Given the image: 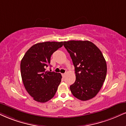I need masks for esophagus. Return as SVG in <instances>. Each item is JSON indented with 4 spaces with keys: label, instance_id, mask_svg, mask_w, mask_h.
<instances>
[{
    "label": "esophagus",
    "instance_id": "obj_1",
    "mask_svg": "<svg viewBox=\"0 0 126 126\" xmlns=\"http://www.w3.org/2000/svg\"><path fill=\"white\" fill-rule=\"evenodd\" d=\"M61 75H62V76H63V78H64L65 77L66 74H61Z\"/></svg>",
    "mask_w": 126,
    "mask_h": 126
}]
</instances>
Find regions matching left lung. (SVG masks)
<instances>
[{
	"mask_svg": "<svg viewBox=\"0 0 126 126\" xmlns=\"http://www.w3.org/2000/svg\"><path fill=\"white\" fill-rule=\"evenodd\" d=\"M75 67L76 80L70 86L73 95L82 101L94 97L106 79L107 65L100 49L89 41L63 42Z\"/></svg>",
	"mask_w": 126,
	"mask_h": 126,
	"instance_id": "left-lung-1",
	"label": "left lung"
}]
</instances>
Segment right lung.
Masks as SVG:
<instances>
[{
	"instance_id": "add662e5",
	"label": "right lung",
	"mask_w": 126,
	"mask_h": 126,
	"mask_svg": "<svg viewBox=\"0 0 126 126\" xmlns=\"http://www.w3.org/2000/svg\"><path fill=\"white\" fill-rule=\"evenodd\" d=\"M63 42L47 41L33 45L21 61L20 70L25 89L37 102L45 103L52 98L61 81L60 73L46 71L51 56Z\"/></svg>"
}]
</instances>
